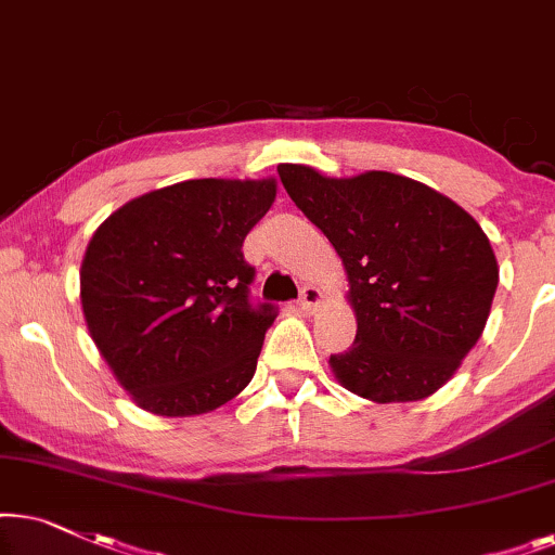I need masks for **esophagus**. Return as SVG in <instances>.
Segmentation results:
<instances>
[{"label":"esophagus","mask_w":555,"mask_h":555,"mask_svg":"<svg viewBox=\"0 0 555 555\" xmlns=\"http://www.w3.org/2000/svg\"><path fill=\"white\" fill-rule=\"evenodd\" d=\"M320 301H322V292L317 289V286H312V284H307L305 289L299 292V307L305 309V312H314Z\"/></svg>","instance_id":"34e87169"}]
</instances>
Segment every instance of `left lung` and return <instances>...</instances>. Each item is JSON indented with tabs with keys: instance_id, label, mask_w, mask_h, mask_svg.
Wrapping results in <instances>:
<instances>
[{
	"instance_id": "left-lung-1",
	"label": "left lung",
	"mask_w": 555,
	"mask_h": 555,
	"mask_svg": "<svg viewBox=\"0 0 555 555\" xmlns=\"http://www.w3.org/2000/svg\"><path fill=\"white\" fill-rule=\"evenodd\" d=\"M279 177L343 258L358 335L330 354L339 386L375 403L437 393L482 337L498 289V258L477 220L393 172L335 180L279 165Z\"/></svg>"
}]
</instances>
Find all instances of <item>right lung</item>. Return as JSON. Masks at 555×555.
<instances>
[{
  "label": "right lung",
  "instance_id": "right-lung-1",
  "mask_svg": "<svg viewBox=\"0 0 555 555\" xmlns=\"http://www.w3.org/2000/svg\"><path fill=\"white\" fill-rule=\"evenodd\" d=\"M273 197V180H188L93 233L80 266L88 332L144 411H216L254 378L276 307L250 301L256 269L241 248Z\"/></svg>",
  "mask_w": 555,
  "mask_h": 555
}]
</instances>
